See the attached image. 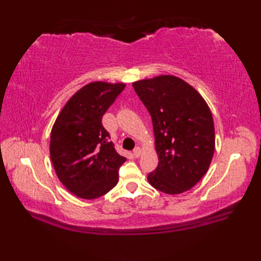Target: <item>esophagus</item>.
<instances>
[{"label":"esophagus","mask_w":261,"mask_h":261,"mask_svg":"<svg viewBox=\"0 0 261 261\" xmlns=\"http://www.w3.org/2000/svg\"><path fill=\"white\" fill-rule=\"evenodd\" d=\"M141 152H142V149L140 147H137V148H135V150H134V156L137 157V158L140 157Z\"/></svg>","instance_id":"1"}]
</instances>
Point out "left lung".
Listing matches in <instances>:
<instances>
[{
	"label": "left lung",
	"mask_w": 261,
	"mask_h": 261,
	"mask_svg": "<svg viewBox=\"0 0 261 261\" xmlns=\"http://www.w3.org/2000/svg\"><path fill=\"white\" fill-rule=\"evenodd\" d=\"M151 115L158 166L148 175L156 190L176 195L206 174L215 148L213 116L195 88L174 75L132 83Z\"/></svg>",
	"instance_id": "obj_1"
}]
</instances>
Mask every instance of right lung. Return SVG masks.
Instances as JSON below:
<instances>
[{
    "instance_id": "right-lung-1",
    "label": "right lung",
    "mask_w": 261,
    "mask_h": 261,
    "mask_svg": "<svg viewBox=\"0 0 261 261\" xmlns=\"http://www.w3.org/2000/svg\"><path fill=\"white\" fill-rule=\"evenodd\" d=\"M124 87V83H88L66 102L53 125V166L58 179L77 197L97 198L118 184V170L126 158L109 141L102 116Z\"/></svg>"
}]
</instances>
